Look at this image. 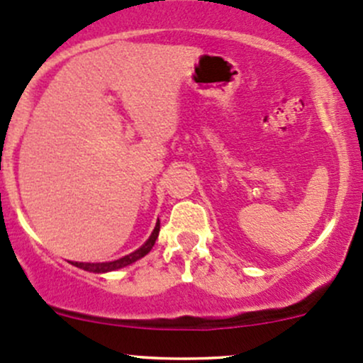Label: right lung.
I'll list each match as a JSON object with an SVG mask.
<instances>
[{
  "label": "right lung",
  "instance_id": "obj_1",
  "mask_svg": "<svg viewBox=\"0 0 363 363\" xmlns=\"http://www.w3.org/2000/svg\"><path fill=\"white\" fill-rule=\"evenodd\" d=\"M159 228H161V223L157 221V223H155L154 232H152V235L149 237V239H147V242L143 244L140 249H136L135 252H131V255L123 256V258H119L116 261H107V263H79V261H72V264H74V267H77V268H83V270H86V272H93V274H105V272L119 270V268L128 267V264L135 263V261H138L140 258H143L145 255H149L150 249L154 247L155 240H157Z\"/></svg>",
  "mask_w": 363,
  "mask_h": 363
}]
</instances>
